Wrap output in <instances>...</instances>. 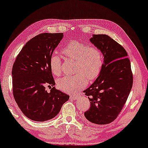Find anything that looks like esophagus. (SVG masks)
Instances as JSON below:
<instances>
[{
    "label": "esophagus",
    "instance_id": "1",
    "mask_svg": "<svg viewBox=\"0 0 148 148\" xmlns=\"http://www.w3.org/2000/svg\"><path fill=\"white\" fill-rule=\"evenodd\" d=\"M78 98V95H73V96H70V98L72 99V100H76V99Z\"/></svg>",
    "mask_w": 148,
    "mask_h": 148
}]
</instances>
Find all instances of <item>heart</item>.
Returning a JSON list of instances; mask_svg holds the SVG:
<instances>
[{"label":"heart","instance_id":"b5f03b06","mask_svg":"<svg viewBox=\"0 0 148 148\" xmlns=\"http://www.w3.org/2000/svg\"><path fill=\"white\" fill-rule=\"evenodd\" d=\"M62 52L65 57L75 61L73 76H65L58 80L60 90L68 94H74L83 89L89 81L96 79L102 69L104 56L102 52L96 47L77 40H72L62 48ZM61 58L56 54H51L49 59L50 68L55 75L60 74Z\"/></svg>","mask_w":148,"mask_h":148}]
</instances>
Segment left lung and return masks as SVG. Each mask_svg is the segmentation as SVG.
<instances>
[{"mask_svg": "<svg viewBox=\"0 0 148 148\" xmlns=\"http://www.w3.org/2000/svg\"><path fill=\"white\" fill-rule=\"evenodd\" d=\"M90 42L102 52L104 63L96 81L83 91L90 107L84 112L89 121L106 125L119 114L131 90L133 75L127 52L106 35H93Z\"/></svg>", "mask_w": 148, "mask_h": 148, "instance_id": "8db88e82", "label": "left lung"}]
</instances>
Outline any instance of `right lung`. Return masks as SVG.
Returning a JSON list of instances; mask_svg holds the SVG:
<instances>
[{"mask_svg":"<svg viewBox=\"0 0 148 148\" xmlns=\"http://www.w3.org/2000/svg\"><path fill=\"white\" fill-rule=\"evenodd\" d=\"M63 33H41L28 41L12 67L13 95L27 117L45 121L56 116L69 96L55 88L49 59ZM47 86L51 88L48 93Z\"/></svg>","mask_w":148,"mask_h":148,"instance_id":"obj_1","label":"right lung"}]
</instances>
